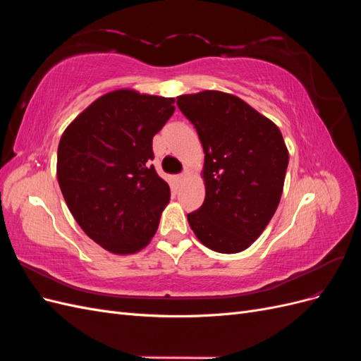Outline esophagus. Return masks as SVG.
I'll return each instance as SVG.
<instances>
[{
	"instance_id": "34e87169",
	"label": "esophagus",
	"mask_w": 361,
	"mask_h": 361,
	"mask_svg": "<svg viewBox=\"0 0 361 361\" xmlns=\"http://www.w3.org/2000/svg\"><path fill=\"white\" fill-rule=\"evenodd\" d=\"M190 178H191V173L188 170H185L183 173L179 174V182H185L187 179H190Z\"/></svg>"
}]
</instances>
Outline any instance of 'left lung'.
<instances>
[{"mask_svg":"<svg viewBox=\"0 0 361 361\" xmlns=\"http://www.w3.org/2000/svg\"><path fill=\"white\" fill-rule=\"evenodd\" d=\"M204 152V202L188 214L199 241L218 253L247 250L281 199L289 152L277 125L241 97L218 90L178 96Z\"/></svg>","mask_w":361,"mask_h":361,"instance_id":"obj_1","label":"left lung"}]
</instances>
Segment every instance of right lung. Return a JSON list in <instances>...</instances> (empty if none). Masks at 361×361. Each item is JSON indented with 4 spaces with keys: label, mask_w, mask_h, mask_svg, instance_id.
<instances>
[{
    "label": "right lung",
    "mask_w": 361,
    "mask_h": 361,
    "mask_svg": "<svg viewBox=\"0 0 361 361\" xmlns=\"http://www.w3.org/2000/svg\"><path fill=\"white\" fill-rule=\"evenodd\" d=\"M174 97L118 89L97 97L64 129L57 179L71 214L96 244L134 255L157 233L170 187L158 176L152 138Z\"/></svg>",
    "instance_id": "right-lung-1"
}]
</instances>
